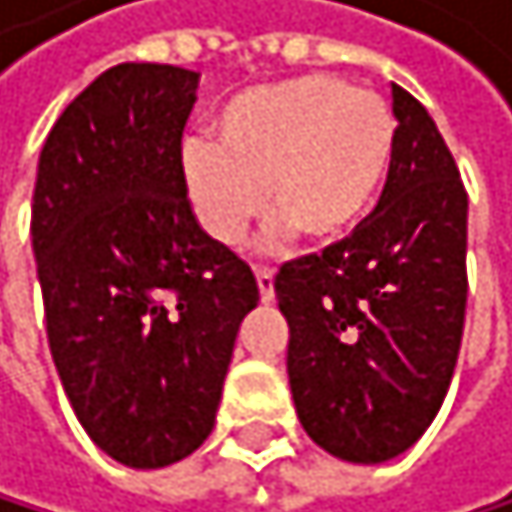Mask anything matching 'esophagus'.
<instances>
[{"mask_svg": "<svg viewBox=\"0 0 512 512\" xmlns=\"http://www.w3.org/2000/svg\"><path fill=\"white\" fill-rule=\"evenodd\" d=\"M254 276H258V288H261V304H273V301H276V288H273V270H267V267H258V270H254Z\"/></svg>", "mask_w": 512, "mask_h": 512, "instance_id": "34e87169", "label": "esophagus"}]
</instances>
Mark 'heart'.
<instances>
[{
  "mask_svg": "<svg viewBox=\"0 0 512 512\" xmlns=\"http://www.w3.org/2000/svg\"><path fill=\"white\" fill-rule=\"evenodd\" d=\"M396 150V119L378 94L310 73L236 94L214 119V144L190 141L181 181L208 239L236 245L267 205V239L294 230L344 239L375 205Z\"/></svg>",
  "mask_w": 512,
  "mask_h": 512,
  "instance_id": "b5f03b06",
  "label": "heart"
}]
</instances>
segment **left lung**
<instances>
[{
  "label": "left lung",
  "instance_id": "1",
  "mask_svg": "<svg viewBox=\"0 0 512 512\" xmlns=\"http://www.w3.org/2000/svg\"><path fill=\"white\" fill-rule=\"evenodd\" d=\"M396 150L378 208L322 254L282 264L288 384L307 436L384 464L433 424L467 313V190L430 113L393 85Z\"/></svg>",
  "mask_w": 512,
  "mask_h": 512
}]
</instances>
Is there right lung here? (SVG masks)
<instances>
[{"label": "right lung", "instance_id": "obj_1", "mask_svg": "<svg viewBox=\"0 0 512 512\" xmlns=\"http://www.w3.org/2000/svg\"><path fill=\"white\" fill-rule=\"evenodd\" d=\"M199 73L119 64L48 131L33 258L51 359L91 442L134 470L208 439L258 282L205 236L181 181Z\"/></svg>", "mask_w": 512, "mask_h": 512}]
</instances>
